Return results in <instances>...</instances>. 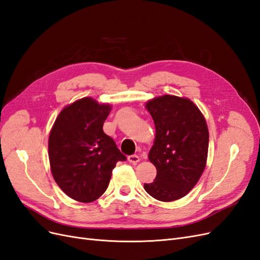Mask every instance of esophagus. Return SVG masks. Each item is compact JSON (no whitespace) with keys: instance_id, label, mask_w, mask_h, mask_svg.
Returning <instances> with one entry per match:
<instances>
[{"instance_id":"1","label":"esophagus","mask_w":260,"mask_h":260,"mask_svg":"<svg viewBox=\"0 0 260 260\" xmlns=\"http://www.w3.org/2000/svg\"><path fill=\"white\" fill-rule=\"evenodd\" d=\"M128 161L133 164V165H136V164H138L140 161V157L138 155H130L128 157Z\"/></svg>"}]
</instances>
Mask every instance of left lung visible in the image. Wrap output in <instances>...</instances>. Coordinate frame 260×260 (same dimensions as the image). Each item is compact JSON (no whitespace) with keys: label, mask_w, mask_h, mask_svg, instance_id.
Here are the masks:
<instances>
[{"label":"left lung","mask_w":260,"mask_h":260,"mask_svg":"<svg viewBox=\"0 0 260 260\" xmlns=\"http://www.w3.org/2000/svg\"><path fill=\"white\" fill-rule=\"evenodd\" d=\"M156 136L148 159L157 175L144 190L154 199L172 202L183 198L198 183L206 166L209 133L205 118L191 100L175 95L146 103Z\"/></svg>","instance_id":"left-lung-1"}]
</instances>
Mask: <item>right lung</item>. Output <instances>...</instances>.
Masks as SVG:
<instances>
[{
	"label": "right lung",
	"instance_id": "obj_1",
	"mask_svg": "<svg viewBox=\"0 0 260 260\" xmlns=\"http://www.w3.org/2000/svg\"><path fill=\"white\" fill-rule=\"evenodd\" d=\"M111 109L108 104L83 98L62 109L52 127V175L62 192L75 201L98 200L106 191L116 162L127 159L103 131Z\"/></svg>",
	"mask_w": 260,
	"mask_h": 260
}]
</instances>
